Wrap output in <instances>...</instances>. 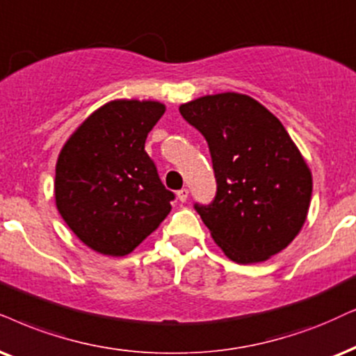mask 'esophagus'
Listing matches in <instances>:
<instances>
[{
    "label": "esophagus",
    "mask_w": 356,
    "mask_h": 356,
    "mask_svg": "<svg viewBox=\"0 0 356 356\" xmlns=\"http://www.w3.org/2000/svg\"><path fill=\"white\" fill-rule=\"evenodd\" d=\"M187 197H188V191H187V188H181V191L177 192V199L181 200V202H186Z\"/></svg>",
    "instance_id": "34e87169"
}]
</instances>
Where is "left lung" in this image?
<instances>
[{"instance_id": "1", "label": "left lung", "mask_w": 356, "mask_h": 356, "mask_svg": "<svg viewBox=\"0 0 356 356\" xmlns=\"http://www.w3.org/2000/svg\"><path fill=\"white\" fill-rule=\"evenodd\" d=\"M179 111L209 143L217 197L195 210L225 256L251 264L287 248L307 218L312 172L281 121L236 92L195 98Z\"/></svg>"}]
</instances>
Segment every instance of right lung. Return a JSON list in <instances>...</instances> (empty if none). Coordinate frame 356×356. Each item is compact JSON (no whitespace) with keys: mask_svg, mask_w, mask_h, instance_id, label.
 <instances>
[{"mask_svg":"<svg viewBox=\"0 0 356 356\" xmlns=\"http://www.w3.org/2000/svg\"><path fill=\"white\" fill-rule=\"evenodd\" d=\"M156 100H111L70 134L56 164L54 195L67 227L105 256H126L168 217L174 193L145 151L164 115Z\"/></svg>","mask_w":356,"mask_h":356,"instance_id":"add662e5","label":"right lung"}]
</instances>
